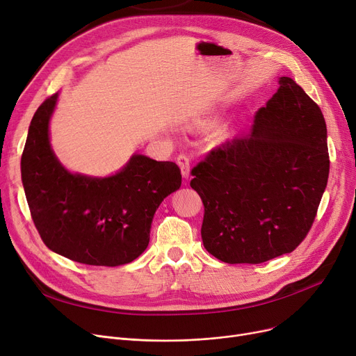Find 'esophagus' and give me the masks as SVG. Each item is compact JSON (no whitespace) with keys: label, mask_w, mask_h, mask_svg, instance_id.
<instances>
[{"label":"esophagus","mask_w":356,"mask_h":356,"mask_svg":"<svg viewBox=\"0 0 356 356\" xmlns=\"http://www.w3.org/2000/svg\"><path fill=\"white\" fill-rule=\"evenodd\" d=\"M177 164H179L180 170H181V176L184 179H188L189 175H191V160H189V156L184 154V153H180L177 156Z\"/></svg>","instance_id":"1"}]
</instances>
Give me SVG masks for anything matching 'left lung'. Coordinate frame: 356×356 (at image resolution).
Returning a JSON list of instances; mask_svg holds the SVG:
<instances>
[{
    "label": "left lung",
    "instance_id": "obj_1",
    "mask_svg": "<svg viewBox=\"0 0 356 356\" xmlns=\"http://www.w3.org/2000/svg\"><path fill=\"white\" fill-rule=\"evenodd\" d=\"M278 83L248 134L212 148L192 168L204 207L203 247L223 263L261 264L294 251L326 189L322 111L291 78Z\"/></svg>",
    "mask_w": 356,
    "mask_h": 356
}]
</instances>
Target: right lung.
Returning a JSON list of instances; mask_svg holds the SVG:
<instances>
[{
  "label": "right lung",
  "instance_id": "add662e5",
  "mask_svg": "<svg viewBox=\"0 0 356 356\" xmlns=\"http://www.w3.org/2000/svg\"><path fill=\"white\" fill-rule=\"evenodd\" d=\"M58 93L31 120L22 156V179L31 219L47 248L76 263L115 267L140 257L154 213L181 184L173 161L136 154L105 179L72 175L54 157L49 120Z\"/></svg>",
  "mask_w": 356,
  "mask_h": 356
}]
</instances>
